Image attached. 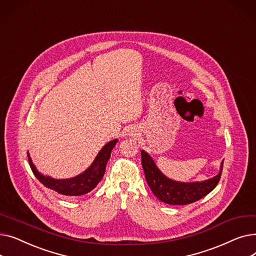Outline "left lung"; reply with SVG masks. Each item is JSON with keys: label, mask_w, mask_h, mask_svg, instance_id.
<instances>
[{"label": "left lung", "mask_w": 256, "mask_h": 256, "mask_svg": "<svg viewBox=\"0 0 256 256\" xmlns=\"http://www.w3.org/2000/svg\"><path fill=\"white\" fill-rule=\"evenodd\" d=\"M141 156L145 178L150 190L162 202L172 206L190 204L210 193L220 180L224 162L222 160L216 176L202 182H182L167 178L145 150H141Z\"/></svg>", "instance_id": "obj_1"}]
</instances>
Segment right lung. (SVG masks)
<instances>
[{"label":"right lung","mask_w":256,"mask_h":256,"mask_svg":"<svg viewBox=\"0 0 256 256\" xmlns=\"http://www.w3.org/2000/svg\"><path fill=\"white\" fill-rule=\"evenodd\" d=\"M117 139H114L108 142L100 150L98 156L94 158L92 164L78 176L70 178H52L48 176H44L40 173L35 165L33 164L31 156L28 152V158L30 167L34 173L36 178L42 182L44 186L50 190L56 191L57 193L65 196H80L91 192L96 188L98 182L102 180L108 160L111 156V152L117 143Z\"/></svg>","instance_id":"right-lung-1"}]
</instances>
